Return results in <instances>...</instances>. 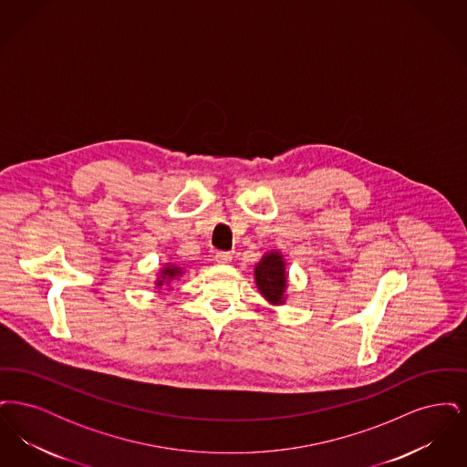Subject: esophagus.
<instances>
[{
	"label": "esophagus",
	"mask_w": 467,
	"mask_h": 467,
	"mask_svg": "<svg viewBox=\"0 0 467 467\" xmlns=\"http://www.w3.org/2000/svg\"><path fill=\"white\" fill-rule=\"evenodd\" d=\"M231 259H233V257H231L229 252H223V250H221V252L215 254V261H217L219 265H229Z\"/></svg>",
	"instance_id": "obj_1"
}]
</instances>
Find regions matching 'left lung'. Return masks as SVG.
Returning a JSON list of instances; mask_svg holds the SVG:
<instances>
[{
    "label": "left lung",
    "mask_w": 467,
    "mask_h": 467,
    "mask_svg": "<svg viewBox=\"0 0 467 467\" xmlns=\"http://www.w3.org/2000/svg\"><path fill=\"white\" fill-rule=\"evenodd\" d=\"M255 282L271 303H282L285 290V265L282 255L273 252L263 257L255 266Z\"/></svg>",
    "instance_id": "1"
}]
</instances>
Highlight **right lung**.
Here are the masks:
<instances>
[{
  "label": "right lung",
  "instance_id": "obj_1",
  "mask_svg": "<svg viewBox=\"0 0 467 467\" xmlns=\"http://www.w3.org/2000/svg\"><path fill=\"white\" fill-rule=\"evenodd\" d=\"M178 273H182V271H180V267L168 266L166 269H162V278H166V276H168V278L171 280V278H175V276H177ZM157 285H162V280H159V284H157Z\"/></svg>",
  "mask_w": 467,
  "mask_h": 467
}]
</instances>
